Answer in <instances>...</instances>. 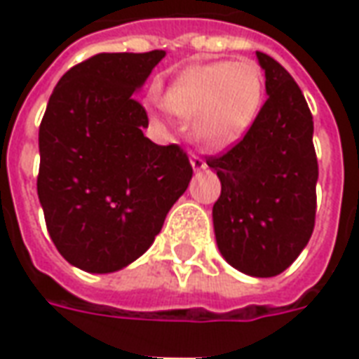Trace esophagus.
Masks as SVG:
<instances>
[{
	"mask_svg": "<svg viewBox=\"0 0 359 359\" xmlns=\"http://www.w3.org/2000/svg\"><path fill=\"white\" fill-rule=\"evenodd\" d=\"M190 163H192V167H194V171L205 169V161H203V157L196 156V154H192V156H190Z\"/></svg>",
	"mask_w": 359,
	"mask_h": 359,
	"instance_id": "obj_1",
	"label": "esophagus"
}]
</instances>
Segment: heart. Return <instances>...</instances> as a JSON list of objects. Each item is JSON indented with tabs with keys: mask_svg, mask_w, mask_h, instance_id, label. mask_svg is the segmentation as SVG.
<instances>
[{
	"mask_svg": "<svg viewBox=\"0 0 359 359\" xmlns=\"http://www.w3.org/2000/svg\"><path fill=\"white\" fill-rule=\"evenodd\" d=\"M264 71L256 61H215L192 65L165 90L167 109L196 117L198 140L225 148L242 138L264 103Z\"/></svg>",
	"mask_w": 359,
	"mask_h": 359,
	"instance_id": "b5f03b06",
	"label": "heart"
}]
</instances>
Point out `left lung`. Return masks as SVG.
I'll return each instance as SVG.
<instances>
[{
	"mask_svg": "<svg viewBox=\"0 0 359 359\" xmlns=\"http://www.w3.org/2000/svg\"><path fill=\"white\" fill-rule=\"evenodd\" d=\"M267 100L244 138L208 156L221 196L213 226L221 254L252 277H275L306 248L316 226L313 117L300 86L278 61L257 51Z\"/></svg>",
	"mask_w": 359,
	"mask_h": 359,
	"instance_id": "left-lung-1",
	"label": "left lung"
}]
</instances>
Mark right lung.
<instances>
[{
  "label": "right lung",
  "instance_id": "1",
  "mask_svg": "<svg viewBox=\"0 0 359 359\" xmlns=\"http://www.w3.org/2000/svg\"><path fill=\"white\" fill-rule=\"evenodd\" d=\"M163 50L97 53L71 67L40 123L38 198L51 241L69 264L111 273L156 241L192 165L179 144L144 136L136 97Z\"/></svg>",
  "mask_w": 359,
  "mask_h": 359
}]
</instances>
